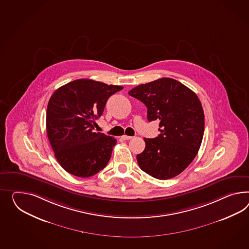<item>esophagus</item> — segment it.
Returning a JSON list of instances; mask_svg holds the SVG:
<instances>
[{
  "instance_id": "esophagus-1",
  "label": "esophagus",
  "mask_w": 249,
  "mask_h": 249,
  "mask_svg": "<svg viewBox=\"0 0 249 249\" xmlns=\"http://www.w3.org/2000/svg\"><path fill=\"white\" fill-rule=\"evenodd\" d=\"M133 137L132 136H128V135H123L122 136V139L123 140H130V139H132Z\"/></svg>"
}]
</instances>
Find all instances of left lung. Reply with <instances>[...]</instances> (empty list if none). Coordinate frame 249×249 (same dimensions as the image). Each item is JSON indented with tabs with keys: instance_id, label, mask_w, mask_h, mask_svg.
<instances>
[{
	"instance_id": "8db88e82",
	"label": "left lung",
	"mask_w": 249,
	"mask_h": 249,
	"mask_svg": "<svg viewBox=\"0 0 249 249\" xmlns=\"http://www.w3.org/2000/svg\"><path fill=\"white\" fill-rule=\"evenodd\" d=\"M128 94L143 103L148 121L159 120V136L144 138L137 154L141 169L159 179L173 178L196 157L204 134V112L197 95L183 84L162 77L142 84Z\"/></svg>"
}]
</instances>
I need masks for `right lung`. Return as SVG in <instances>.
<instances>
[{"mask_svg":"<svg viewBox=\"0 0 249 249\" xmlns=\"http://www.w3.org/2000/svg\"><path fill=\"white\" fill-rule=\"evenodd\" d=\"M123 89L77 79L53 93L48 104L46 128L55 157L65 171L87 178L108 163L116 139L93 130L107 99Z\"/></svg>","mask_w":249,"mask_h":249,"instance_id":"add662e5","label":"right lung"}]
</instances>
